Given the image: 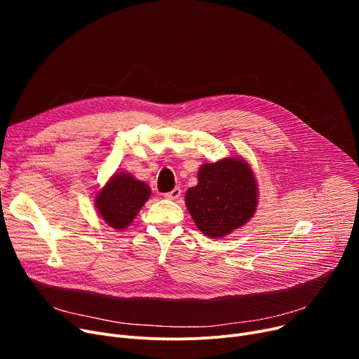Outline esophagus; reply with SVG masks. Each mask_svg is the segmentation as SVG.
I'll use <instances>...</instances> for the list:
<instances>
[{
  "label": "esophagus",
  "instance_id": "obj_1",
  "mask_svg": "<svg viewBox=\"0 0 359 359\" xmlns=\"http://www.w3.org/2000/svg\"><path fill=\"white\" fill-rule=\"evenodd\" d=\"M180 195H182V189H180V187H175L173 191L167 192V194L164 195V198H165V199H172V201H175V199H177Z\"/></svg>",
  "mask_w": 359,
  "mask_h": 359
}]
</instances>
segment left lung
I'll list each match as a JSON object with an SVG mask.
<instances>
[{
    "instance_id": "1",
    "label": "left lung",
    "mask_w": 359,
    "mask_h": 359,
    "mask_svg": "<svg viewBox=\"0 0 359 359\" xmlns=\"http://www.w3.org/2000/svg\"><path fill=\"white\" fill-rule=\"evenodd\" d=\"M184 201L196 227L205 236L224 237L255 214V175L250 165L240 158L203 164L198 173V184L186 192Z\"/></svg>"
}]
</instances>
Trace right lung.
Wrapping results in <instances>:
<instances>
[{
  "mask_svg": "<svg viewBox=\"0 0 359 359\" xmlns=\"http://www.w3.org/2000/svg\"><path fill=\"white\" fill-rule=\"evenodd\" d=\"M151 195L149 186L129 173H116L96 198L102 218L116 230H123L132 222Z\"/></svg>",
  "mask_w": 359,
  "mask_h": 359,
  "instance_id": "add662e5",
  "label": "right lung"
}]
</instances>
